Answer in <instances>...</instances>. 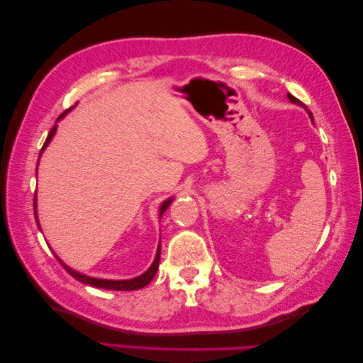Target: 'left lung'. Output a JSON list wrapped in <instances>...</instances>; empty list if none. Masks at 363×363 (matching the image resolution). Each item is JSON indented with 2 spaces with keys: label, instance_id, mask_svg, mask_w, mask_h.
Masks as SVG:
<instances>
[{
  "label": "left lung",
  "instance_id": "obj_1",
  "mask_svg": "<svg viewBox=\"0 0 363 363\" xmlns=\"http://www.w3.org/2000/svg\"><path fill=\"white\" fill-rule=\"evenodd\" d=\"M288 98H289V100H291V103H295V104H298V106H301V107H304L306 108V111H307V107L298 100V98H295L294 95H291V94H288ZM307 113H309V116H311V119L313 121V118H312V112L311 111H307Z\"/></svg>",
  "mask_w": 363,
  "mask_h": 363
}]
</instances>
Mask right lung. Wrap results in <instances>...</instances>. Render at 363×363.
Masks as SVG:
<instances>
[{
  "mask_svg": "<svg viewBox=\"0 0 363 363\" xmlns=\"http://www.w3.org/2000/svg\"><path fill=\"white\" fill-rule=\"evenodd\" d=\"M71 108H72V107H71ZM71 108H68L67 112H69ZM67 112H63V113L57 118V121H60L65 115H67ZM56 130H57V125H54V127L51 128V131H50L48 136H47L45 144H43V147H42V150H40V155H42V151L45 150V147H47V145L50 144V142H51V139H52L54 133H56ZM40 155H39V157H40ZM171 201H172V199H169V200H167V201H163V203H162V206H160V216L163 215V212H164V211H167L168 206L171 204ZM35 218H36V223H38L36 196H35ZM57 260L62 263L63 268L67 269V271H68V274H71V276H72L75 280H79V281H82V283H84V284H89V286L101 288V289H112V291H136V289H140V288L147 286V284H148L152 279H155L156 272H157V268H159V260H160V245L157 247L156 259H155V262H152V265L148 268V271L142 274V276L135 277V279H130V280H104V279H94V277H89V276H83V274L77 272V271L71 269L69 267L65 265V263H63L59 257H57Z\"/></svg>",
  "mask_w": 363,
  "mask_h": 363,
  "instance_id": "right-lung-1",
  "label": "right lung"
}]
</instances>
